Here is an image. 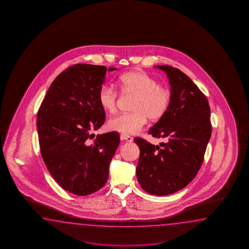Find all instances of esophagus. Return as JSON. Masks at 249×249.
Instances as JSON below:
<instances>
[{
	"label": "esophagus",
	"instance_id": "34e87169",
	"mask_svg": "<svg viewBox=\"0 0 249 249\" xmlns=\"http://www.w3.org/2000/svg\"><path fill=\"white\" fill-rule=\"evenodd\" d=\"M120 138H121L122 140H124V141H126L128 142H132V141H133V139H132L131 136L126 135V134H121Z\"/></svg>",
	"mask_w": 249,
	"mask_h": 249
}]
</instances>
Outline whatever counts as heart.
<instances>
[{
  "label": "heart",
  "instance_id": "obj_1",
  "mask_svg": "<svg viewBox=\"0 0 249 249\" xmlns=\"http://www.w3.org/2000/svg\"><path fill=\"white\" fill-rule=\"evenodd\" d=\"M117 85L123 94L135 95L132 114H123L112 117L107 124L109 131L122 134H134L141 131L147 122L158 121L164 117L169 108L172 96L170 90L160 86L153 76L143 71L124 74L117 80ZM98 101L103 110L114 114L117 111L118 93L110 85H103L99 90Z\"/></svg>",
  "mask_w": 249,
  "mask_h": 249
}]
</instances>
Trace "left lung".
Wrapping results in <instances>:
<instances>
[{
  "mask_svg": "<svg viewBox=\"0 0 249 249\" xmlns=\"http://www.w3.org/2000/svg\"><path fill=\"white\" fill-rule=\"evenodd\" d=\"M165 72L171 87V104L164 117L148 130L155 138H167L155 146L142 138L136 167L138 181L149 194L165 196L180 191L200 169L212 134L207 97L180 69L157 66Z\"/></svg>",
  "mask_w": 249,
  "mask_h": 249,
  "instance_id": "1",
  "label": "left lung"
}]
</instances>
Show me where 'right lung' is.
<instances>
[{
    "mask_svg": "<svg viewBox=\"0 0 249 249\" xmlns=\"http://www.w3.org/2000/svg\"><path fill=\"white\" fill-rule=\"evenodd\" d=\"M106 74L104 66L70 67L53 81L38 110L42 159L58 185L77 196L90 195L105 185L120 142L117 132L99 134L89 142L95 136L90 132L105 122L98 95Z\"/></svg>",
    "mask_w": 249,
    "mask_h": 249,
    "instance_id": "obj_1",
    "label": "right lung"
}]
</instances>
